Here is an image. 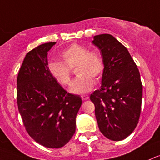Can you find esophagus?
<instances>
[{"label":"esophagus","instance_id":"esophagus-1","mask_svg":"<svg viewBox=\"0 0 160 160\" xmlns=\"http://www.w3.org/2000/svg\"><path fill=\"white\" fill-rule=\"evenodd\" d=\"M81 98H82V100H87V99H88L89 98V96L88 95H81Z\"/></svg>","mask_w":160,"mask_h":160}]
</instances>
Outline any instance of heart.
Masks as SVG:
<instances>
[{
  "label": "heart",
  "instance_id": "b5f03b06",
  "mask_svg": "<svg viewBox=\"0 0 160 160\" xmlns=\"http://www.w3.org/2000/svg\"><path fill=\"white\" fill-rule=\"evenodd\" d=\"M62 62L51 61L48 69L53 78L63 87L69 85L72 69L75 68L77 77L70 86L73 94H84L94 86V79H98L104 71L102 57L98 51L89 50L87 46L73 43L61 53Z\"/></svg>",
  "mask_w": 160,
  "mask_h": 160
}]
</instances>
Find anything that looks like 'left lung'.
<instances>
[{
    "label": "left lung",
    "mask_w": 160,
    "mask_h": 160,
    "mask_svg": "<svg viewBox=\"0 0 160 160\" xmlns=\"http://www.w3.org/2000/svg\"><path fill=\"white\" fill-rule=\"evenodd\" d=\"M104 62L102 85L91 95L100 132L111 141L129 137L141 115L143 86L129 51L109 34L94 36Z\"/></svg>",
    "instance_id": "1"
}]
</instances>
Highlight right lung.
<instances>
[{
    "mask_svg": "<svg viewBox=\"0 0 160 160\" xmlns=\"http://www.w3.org/2000/svg\"><path fill=\"white\" fill-rule=\"evenodd\" d=\"M46 42L26 54L18 73L17 105L27 132L37 143L50 148L63 147L76 131L81 98L67 92L48 69Z\"/></svg>",
    "mask_w": 160,
    "mask_h": 160,
    "instance_id": "1",
    "label": "right lung"
}]
</instances>
